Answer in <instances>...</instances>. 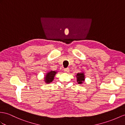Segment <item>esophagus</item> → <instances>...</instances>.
<instances>
[{"label":"esophagus","mask_w":125,"mask_h":125,"mask_svg":"<svg viewBox=\"0 0 125 125\" xmlns=\"http://www.w3.org/2000/svg\"><path fill=\"white\" fill-rule=\"evenodd\" d=\"M64 72H65V73H69V69L68 68H65V69H64Z\"/></svg>","instance_id":"esophagus-1"}]
</instances>
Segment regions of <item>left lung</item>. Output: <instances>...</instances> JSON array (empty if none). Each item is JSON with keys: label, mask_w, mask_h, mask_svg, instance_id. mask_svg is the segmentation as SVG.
<instances>
[{"label": "left lung", "mask_w": 125, "mask_h": 125, "mask_svg": "<svg viewBox=\"0 0 125 125\" xmlns=\"http://www.w3.org/2000/svg\"><path fill=\"white\" fill-rule=\"evenodd\" d=\"M76 77L77 78V82L78 84H82L83 83V81H84V73H78L76 75Z\"/></svg>", "instance_id": "obj_1"}]
</instances>
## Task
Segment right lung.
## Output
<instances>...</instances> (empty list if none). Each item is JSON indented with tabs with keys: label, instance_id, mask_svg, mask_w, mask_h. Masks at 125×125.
<instances>
[{
	"label": "right lung",
	"instance_id": "add662e5",
	"mask_svg": "<svg viewBox=\"0 0 125 125\" xmlns=\"http://www.w3.org/2000/svg\"><path fill=\"white\" fill-rule=\"evenodd\" d=\"M56 72L55 71H51L49 73H48L45 77V82L47 83H49L53 80V78L54 75L56 74Z\"/></svg>",
	"mask_w": 125,
	"mask_h": 125
}]
</instances>
